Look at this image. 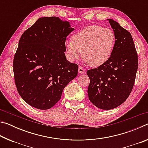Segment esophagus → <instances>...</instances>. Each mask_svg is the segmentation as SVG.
Listing matches in <instances>:
<instances>
[{
	"mask_svg": "<svg viewBox=\"0 0 148 148\" xmlns=\"http://www.w3.org/2000/svg\"><path fill=\"white\" fill-rule=\"evenodd\" d=\"M78 72L79 74H84L86 73V71H85L84 69L82 66H79V69H78Z\"/></svg>",
	"mask_w": 148,
	"mask_h": 148,
	"instance_id": "obj_1",
	"label": "esophagus"
}]
</instances>
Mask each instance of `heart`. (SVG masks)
<instances>
[{
  "label": "heart",
  "instance_id": "heart-1",
  "mask_svg": "<svg viewBox=\"0 0 148 148\" xmlns=\"http://www.w3.org/2000/svg\"><path fill=\"white\" fill-rule=\"evenodd\" d=\"M116 44V34L110 28L99 25L87 27L65 42L67 57L74 61L82 56L90 66L98 67L110 59Z\"/></svg>",
  "mask_w": 148,
  "mask_h": 148
}]
</instances>
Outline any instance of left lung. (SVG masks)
<instances>
[{"label": "left lung", "instance_id": "obj_1", "mask_svg": "<svg viewBox=\"0 0 148 148\" xmlns=\"http://www.w3.org/2000/svg\"><path fill=\"white\" fill-rule=\"evenodd\" d=\"M116 34L110 59L97 69L87 71L90 79L89 101L100 109L108 110L126 101L133 87L138 69V56L131 33L112 19H107Z\"/></svg>", "mask_w": 148, "mask_h": 148}]
</instances>
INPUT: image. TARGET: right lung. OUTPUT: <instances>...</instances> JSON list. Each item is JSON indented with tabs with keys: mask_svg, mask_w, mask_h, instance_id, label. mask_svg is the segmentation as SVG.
<instances>
[{
	"mask_svg": "<svg viewBox=\"0 0 148 148\" xmlns=\"http://www.w3.org/2000/svg\"><path fill=\"white\" fill-rule=\"evenodd\" d=\"M74 30L57 17H42L25 31L19 41L13 68L22 99L40 110L51 108L77 76L78 66L66 59V36Z\"/></svg>",
	"mask_w": 148,
	"mask_h": 148,
	"instance_id": "1",
	"label": "right lung"
}]
</instances>
